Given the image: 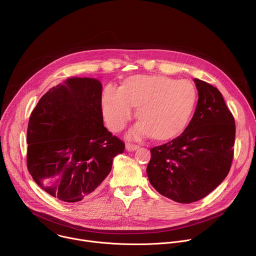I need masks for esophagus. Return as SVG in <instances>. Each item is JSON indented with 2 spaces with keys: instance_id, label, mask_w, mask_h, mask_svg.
Returning <instances> with one entry per match:
<instances>
[{
  "instance_id": "34e87169",
  "label": "esophagus",
  "mask_w": 256,
  "mask_h": 256,
  "mask_svg": "<svg viewBox=\"0 0 256 256\" xmlns=\"http://www.w3.org/2000/svg\"><path fill=\"white\" fill-rule=\"evenodd\" d=\"M126 149L130 152H132V151H136V149H138V144H130V142H128L126 144Z\"/></svg>"
}]
</instances>
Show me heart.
Listing matches in <instances>:
<instances>
[{
  "mask_svg": "<svg viewBox=\"0 0 256 256\" xmlns=\"http://www.w3.org/2000/svg\"><path fill=\"white\" fill-rule=\"evenodd\" d=\"M196 89L188 80H174L162 75H136L122 88L109 85L102 95V112L114 132L122 130L138 106L140 120L128 132L132 138L153 136L172 138L184 132L194 112Z\"/></svg>",
  "mask_w": 256,
  "mask_h": 256,
  "instance_id": "obj_1",
  "label": "heart"
}]
</instances>
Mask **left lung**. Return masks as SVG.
I'll return each instance as SVG.
<instances>
[{
	"instance_id": "obj_1",
	"label": "left lung",
	"mask_w": 256,
	"mask_h": 256,
	"mask_svg": "<svg viewBox=\"0 0 256 256\" xmlns=\"http://www.w3.org/2000/svg\"><path fill=\"white\" fill-rule=\"evenodd\" d=\"M198 100L180 136L151 149L147 174L162 196L190 204L212 192L228 175L234 156L235 120L216 87L194 79Z\"/></svg>"
}]
</instances>
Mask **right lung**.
<instances>
[{
	"label": "right lung",
	"instance_id": "add662e5",
	"mask_svg": "<svg viewBox=\"0 0 256 256\" xmlns=\"http://www.w3.org/2000/svg\"><path fill=\"white\" fill-rule=\"evenodd\" d=\"M102 85L70 78L50 89L30 116L27 169L44 192L66 202L92 196L124 142L103 126Z\"/></svg>",
	"mask_w": 256,
	"mask_h": 256
}]
</instances>
